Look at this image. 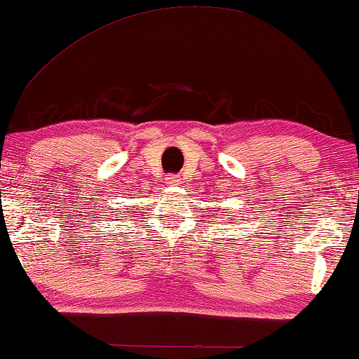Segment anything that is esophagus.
Segmentation results:
<instances>
[{"label":"esophagus","mask_w":359,"mask_h":359,"mask_svg":"<svg viewBox=\"0 0 359 359\" xmlns=\"http://www.w3.org/2000/svg\"><path fill=\"white\" fill-rule=\"evenodd\" d=\"M165 183L168 184V186H180V184H181V180L178 178V176H173V175H170L168 178H166Z\"/></svg>","instance_id":"1"}]
</instances>
